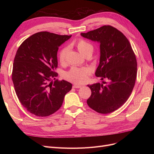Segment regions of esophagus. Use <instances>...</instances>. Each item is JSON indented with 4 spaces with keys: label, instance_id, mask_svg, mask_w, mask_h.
Returning <instances> with one entry per match:
<instances>
[{
    "label": "esophagus",
    "instance_id": "1",
    "mask_svg": "<svg viewBox=\"0 0 154 154\" xmlns=\"http://www.w3.org/2000/svg\"><path fill=\"white\" fill-rule=\"evenodd\" d=\"M72 87H73V88H81V87H82V85H76V84H74Z\"/></svg>",
    "mask_w": 154,
    "mask_h": 154
}]
</instances>
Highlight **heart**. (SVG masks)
<instances>
[{"mask_svg":"<svg viewBox=\"0 0 154 154\" xmlns=\"http://www.w3.org/2000/svg\"><path fill=\"white\" fill-rule=\"evenodd\" d=\"M75 45L78 51L84 56H86L88 53H92L93 49H94L93 45L90 42L83 39L78 40ZM69 51V47L68 46H66L60 49L58 53V59L62 64H64L66 62ZM89 74L90 70L87 67H72L66 74L65 77L68 80L74 83H83L87 81Z\"/></svg>","mask_w":154,"mask_h":154,"instance_id":"1","label":"heart"}]
</instances>
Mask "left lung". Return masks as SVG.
<instances>
[{
  "label": "left lung",
  "mask_w": 154,
  "mask_h": 154,
  "mask_svg": "<svg viewBox=\"0 0 154 154\" xmlns=\"http://www.w3.org/2000/svg\"><path fill=\"white\" fill-rule=\"evenodd\" d=\"M81 36L100 44V63L95 75L102 83L87 86L91 96L88 106L100 114H109L122 106L131 94L137 76V60L129 41L122 32L103 26Z\"/></svg>",
  "instance_id": "left-lung-1"
}]
</instances>
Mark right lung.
I'll return each mask as SVG.
<instances>
[{
    "instance_id": "obj_1",
    "label": "right lung",
    "mask_w": 154,
    "mask_h": 154,
    "mask_svg": "<svg viewBox=\"0 0 154 154\" xmlns=\"http://www.w3.org/2000/svg\"><path fill=\"white\" fill-rule=\"evenodd\" d=\"M72 35L42 31L23 42L13 62L12 80L21 104L39 117L53 114L61 107L72 84L51 81L57 76L58 48Z\"/></svg>"
}]
</instances>
